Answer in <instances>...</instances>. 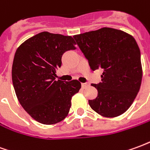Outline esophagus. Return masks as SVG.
<instances>
[{
  "label": "esophagus",
  "mask_w": 150,
  "mask_h": 150,
  "mask_svg": "<svg viewBox=\"0 0 150 150\" xmlns=\"http://www.w3.org/2000/svg\"><path fill=\"white\" fill-rule=\"evenodd\" d=\"M81 85H82V88H86V87H88V83H82Z\"/></svg>",
  "instance_id": "obj_1"
}]
</instances>
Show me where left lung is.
<instances>
[{
    "mask_svg": "<svg viewBox=\"0 0 150 150\" xmlns=\"http://www.w3.org/2000/svg\"><path fill=\"white\" fill-rule=\"evenodd\" d=\"M92 71L101 68V83H92L97 97L90 107L104 117H116L132 105L141 87L142 67L138 45L132 35L104 27L73 36Z\"/></svg>",
    "mask_w": 150,
    "mask_h": 150,
    "instance_id": "left-lung-1",
    "label": "left lung"
}]
</instances>
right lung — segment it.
Listing matches in <instances>:
<instances>
[{
  "label": "right lung",
  "mask_w": 150,
  "mask_h": 150,
  "mask_svg": "<svg viewBox=\"0 0 150 150\" xmlns=\"http://www.w3.org/2000/svg\"><path fill=\"white\" fill-rule=\"evenodd\" d=\"M71 36L42 32L19 46L12 67V80L19 103L30 116L43 125L64 120L71 98L81 83L55 80L62 54L76 49Z\"/></svg>",
  "instance_id": "1"
}]
</instances>
